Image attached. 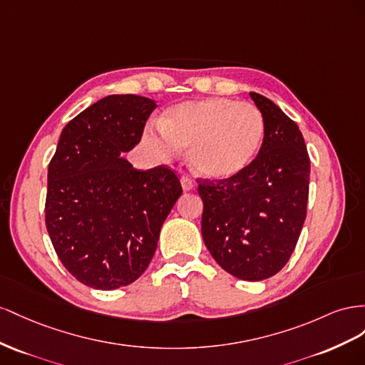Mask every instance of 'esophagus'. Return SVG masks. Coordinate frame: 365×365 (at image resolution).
Instances as JSON below:
<instances>
[{
    "mask_svg": "<svg viewBox=\"0 0 365 365\" xmlns=\"http://www.w3.org/2000/svg\"><path fill=\"white\" fill-rule=\"evenodd\" d=\"M180 183H182V188L183 191H192L195 188V185L191 179H188V177H182L180 179Z\"/></svg>",
    "mask_w": 365,
    "mask_h": 365,
    "instance_id": "1",
    "label": "esophagus"
}]
</instances>
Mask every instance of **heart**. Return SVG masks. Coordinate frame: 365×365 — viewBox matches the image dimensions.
<instances>
[{"instance_id":"1","label":"heart","mask_w":365,"mask_h":365,"mask_svg":"<svg viewBox=\"0 0 365 365\" xmlns=\"http://www.w3.org/2000/svg\"><path fill=\"white\" fill-rule=\"evenodd\" d=\"M264 133L263 114L252 103L205 98L166 110L159 130H145L143 143L160 160L188 150V163L197 175L227 180L252 165Z\"/></svg>"}]
</instances>
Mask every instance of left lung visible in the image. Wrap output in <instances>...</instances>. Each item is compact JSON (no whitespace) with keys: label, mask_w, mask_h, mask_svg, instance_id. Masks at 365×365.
Wrapping results in <instances>:
<instances>
[{"label":"left lung","mask_w":365,"mask_h":365,"mask_svg":"<svg viewBox=\"0 0 365 365\" xmlns=\"http://www.w3.org/2000/svg\"><path fill=\"white\" fill-rule=\"evenodd\" d=\"M264 119L252 165L227 180H199L202 235L215 262L246 281L279 272L306 220L310 160L298 125L277 103L249 93Z\"/></svg>","instance_id":"8db88e82"}]
</instances>
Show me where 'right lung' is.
Listing matches in <instances>:
<instances>
[{
	"label": "right lung",
	"instance_id": "right-lung-1",
	"mask_svg": "<svg viewBox=\"0 0 365 365\" xmlns=\"http://www.w3.org/2000/svg\"><path fill=\"white\" fill-rule=\"evenodd\" d=\"M155 101L110 95L71 119L48 165L46 226L61 263L82 284L128 286L148 267L182 194L166 166L123 159L140 142Z\"/></svg>",
	"mask_w": 365,
	"mask_h": 365
}]
</instances>
